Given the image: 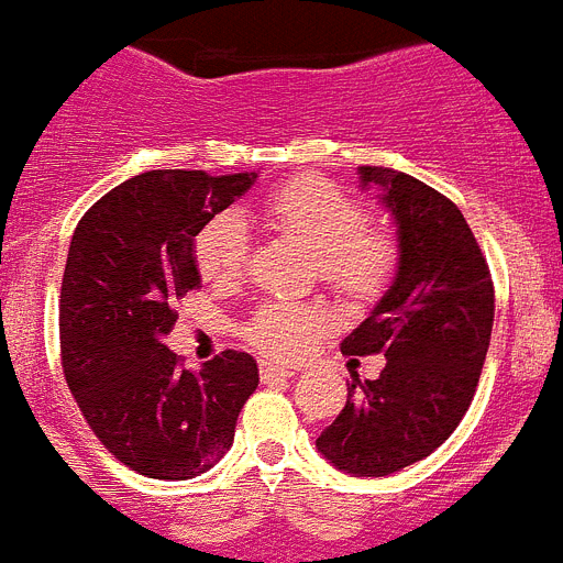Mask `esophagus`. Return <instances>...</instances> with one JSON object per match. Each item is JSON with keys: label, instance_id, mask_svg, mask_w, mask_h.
I'll use <instances>...</instances> for the list:
<instances>
[{"label": "esophagus", "instance_id": "esophagus-1", "mask_svg": "<svg viewBox=\"0 0 563 563\" xmlns=\"http://www.w3.org/2000/svg\"><path fill=\"white\" fill-rule=\"evenodd\" d=\"M297 369L291 366H277V363H268L263 361L260 363V380L263 384H272V380H283V377H295Z\"/></svg>", "mask_w": 563, "mask_h": 563}]
</instances>
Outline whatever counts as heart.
<instances>
[{
  "instance_id": "heart-1",
  "label": "heart",
  "mask_w": 563,
  "mask_h": 563,
  "mask_svg": "<svg viewBox=\"0 0 563 563\" xmlns=\"http://www.w3.org/2000/svg\"><path fill=\"white\" fill-rule=\"evenodd\" d=\"M263 220L303 240L318 254L320 280L349 300H372L386 289L398 263L391 234L366 225V209L329 179H291L260 202ZM249 260V231L238 211L211 217L194 238V263L209 283L240 280ZM314 303H268L249 320L245 338L272 357H300L329 325Z\"/></svg>"
}]
</instances>
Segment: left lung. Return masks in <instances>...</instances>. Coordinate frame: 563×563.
I'll list each match as a JSON object with an SVG mask.
<instances>
[{
  "label": "left lung",
  "mask_w": 563,
  "mask_h": 563,
  "mask_svg": "<svg viewBox=\"0 0 563 563\" xmlns=\"http://www.w3.org/2000/svg\"><path fill=\"white\" fill-rule=\"evenodd\" d=\"M398 231V268L343 343V354L384 352L377 380L354 377L343 412L318 452L354 478H384L441 446L475 398L495 318L478 240L455 202L395 168L361 165Z\"/></svg>",
  "instance_id": "left-lung-1"
}]
</instances>
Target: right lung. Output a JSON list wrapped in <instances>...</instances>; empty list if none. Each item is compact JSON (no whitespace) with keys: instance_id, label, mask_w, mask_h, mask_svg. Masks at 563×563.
Returning a JSON list of instances; mask_svg holds the SVG:
<instances>
[{"instance_id":"add662e5","label":"right lung","mask_w":563,"mask_h":563,"mask_svg":"<svg viewBox=\"0 0 563 563\" xmlns=\"http://www.w3.org/2000/svg\"><path fill=\"white\" fill-rule=\"evenodd\" d=\"M257 174L145 172L97 200L70 238L59 291L63 372L88 427L117 461L159 481L209 472L231 450L257 389L252 354L183 369L163 338L200 289L194 238Z\"/></svg>"}]
</instances>
